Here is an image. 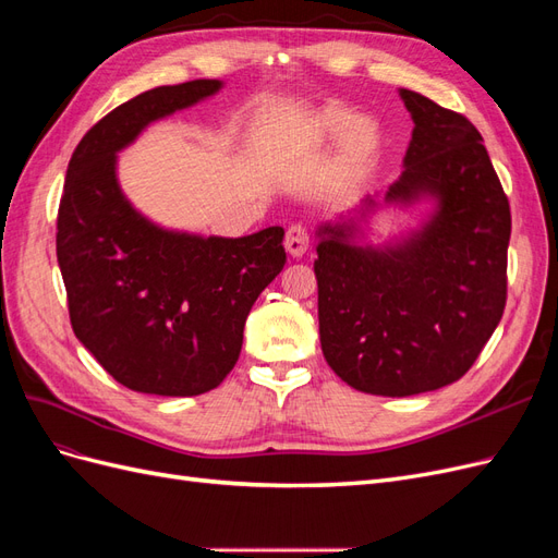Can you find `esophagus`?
I'll return each mask as SVG.
<instances>
[{"label":"esophagus","instance_id":"obj_1","mask_svg":"<svg viewBox=\"0 0 558 558\" xmlns=\"http://www.w3.org/2000/svg\"><path fill=\"white\" fill-rule=\"evenodd\" d=\"M283 244H286V251H289L293 258L305 256V251L310 248V230L305 226H300V223L291 226L289 230H286V242Z\"/></svg>","mask_w":558,"mask_h":558}]
</instances>
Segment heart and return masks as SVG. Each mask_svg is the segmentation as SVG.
Returning a JSON list of instances; mask_svg holds the SVG:
<instances>
[{
    "instance_id": "1",
    "label": "heart",
    "mask_w": 558,
    "mask_h": 558,
    "mask_svg": "<svg viewBox=\"0 0 558 558\" xmlns=\"http://www.w3.org/2000/svg\"><path fill=\"white\" fill-rule=\"evenodd\" d=\"M342 138V160L347 165H361L373 158L379 144V125L367 116H356V111L344 105H328L312 118V134L316 140Z\"/></svg>"
}]
</instances>
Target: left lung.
Returning a JSON list of instances; mask_svg holds the SVG:
<instances>
[{
    "instance_id": "1",
    "label": "left lung",
    "mask_w": 558,
    "mask_h": 558,
    "mask_svg": "<svg viewBox=\"0 0 558 558\" xmlns=\"http://www.w3.org/2000/svg\"><path fill=\"white\" fill-rule=\"evenodd\" d=\"M400 97L414 130L386 199L430 193L440 209L414 240L386 251L351 246L347 228L324 226L314 260L328 365L356 391L391 398L459 381L477 361L508 300L512 230L480 130L421 93Z\"/></svg>"
}]
</instances>
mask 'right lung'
<instances>
[{
    "instance_id": "1",
    "label": "right lung",
    "mask_w": 558,
    "mask_h": 558,
    "mask_svg": "<svg viewBox=\"0 0 558 558\" xmlns=\"http://www.w3.org/2000/svg\"><path fill=\"white\" fill-rule=\"evenodd\" d=\"M197 78L128 99L83 134L58 209V265L74 335L132 391L199 396L242 351L253 302L286 265L283 228L240 240L148 223L116 181V150L158 118L214 95Z\"/></svg>"
}]
</instances>
